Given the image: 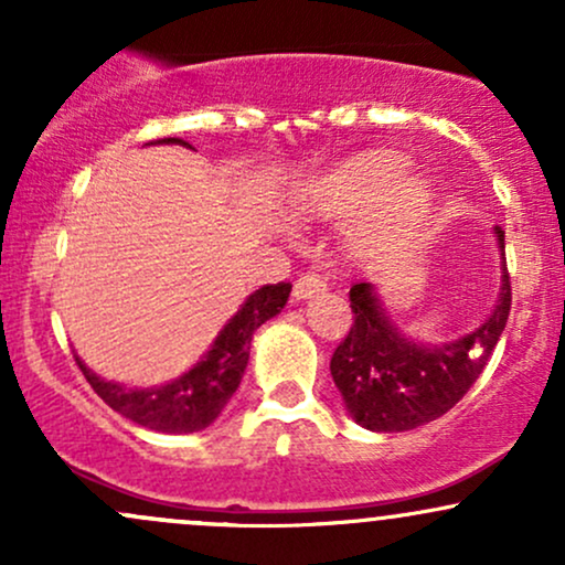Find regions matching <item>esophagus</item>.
<instances>
[{
	"label": "esophagus",
	"instance_id": "34e87169",
	"mask_svg": "<svg viewBox=\"0 0 565 565\" xmlns=\"http://www.w3.org/2000/svg\"><path fill=\"white\" fill-rule=\"evenodd\" d=\"M323 289H327V281H323L321 276L302 274L295 281V287H291V295H295L297 300H310V297L319 295V291H323Z\"/></svg>",
	"mask_w": 565,
	"mask_h": 565
}]
</instances>
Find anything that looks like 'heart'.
<instances>
[{
  "label": "heart",
  "instance_id": "obj_1",
  "mask_svg": "<svg viewBox=\"0 0 565 565\" xmlns=\"http://www.w3.org/2000/svg\"><path fill=\"white\" fill-rule=\"evenodd\" d=\"M406 161L395 153H366L310 180L297 206L310 217L366 212L355 225V242L369 252L387 249L414 228L427 206V188L419 180H406Z\"/></svg>",
  "mask_w": 565,
  "mask_h": 565
}]
</instances>
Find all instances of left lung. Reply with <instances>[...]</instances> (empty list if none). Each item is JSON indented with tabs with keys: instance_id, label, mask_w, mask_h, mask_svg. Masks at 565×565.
Segmentation results:
<instances>
[{
	"instance_id": "left-lung-1",
	"label": "left lung",
	"mask_w": 565,
	"mask_h": 565,
	"mask_svg": "<svg viewBox=\"0 0 565 565\" xmlns=\"http://www.w3.org/2000/svg\"><path fill=\"white\" fill-rule=\"evenodd\" d=\"M504 260V231L497 225ZM512 305L508 260L494 313L472 334L444 345H417L387 319L369 284L350 287L353 323L332 355V380L350 417L366 430L404 433L444 417L481 377Z\"/></svg>"
}]
</instances>
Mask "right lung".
Returning a JSON list of instances; mask_svg holds the SVG:
<instances>
[{
  "label": "right lung",
  "instance_id": "obj_1",
  "mask_svg": "<svg viewBox=\"0 0 565 565\" xmlns=\"http://www.w3.org/2000/svg\"><path fill=\"white\" fill-rule=\"evenodd\" d=\"M153 142H178V146H188V142L178 138H159ZM191 148V146H188ZM291 284H265L249 295V300L242 305L233 319L225 323L223 332L217 334L215 345L206 350L204 359L199 361L191 372L178 377L174 382H167L161 387H151V391H132V387L116 385L97 377L87 366L76 359L82 374L87 377L93 391L106 401L114 412L121 417L132 419L148 430L159 433H196L210 427L223 412L231 395L236 393L238 382L249 361V345L252 334L263 327L265 321L274 319L281 313V308L289 300Z\"/></svg>",
  "mask_w": 565,
  "mask_h": 565
}]
</instances>
